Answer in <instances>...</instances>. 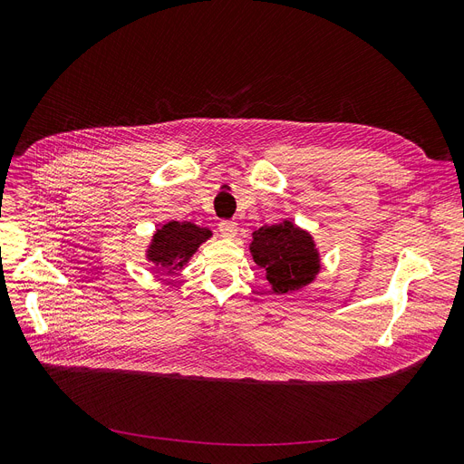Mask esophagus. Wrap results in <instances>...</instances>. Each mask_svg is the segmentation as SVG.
Here are the masks:
<instances>
[{
  "label": "esophagus",
  "instance_id": "34e87169",
  "mask_svg": "<svg viewBox=\"0 0 464 464\" xmlns=\"http://www.w3.org/2000/svg\"><path fill=\"white\" fill-rule=\"evenodd\" d=\"M218 232L222 237H227V240H232L237 234V224L234 220H222L218 224Z\"/></svg>",
  "mask_w": 464,
  "mask_h": 464
}]
</instances>
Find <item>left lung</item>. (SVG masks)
Returning a JSON list of instances; mask_svg holds the SVG:
<instances>
[{"label":"left lung","mask_w":464,"mask_h":464,"mask_svg":"<svg viewBox=\"0 0 464 464\" xmlns=\"http://www.w3.org/2000/svg\"><path fill=\"white\" fill-rule=\"evenodd\" d=\"M249 254L263 266L275 294H292L312 285L321 271V256L314 236L292 220L256 230Z\"/></svg>","instance_id":"obj_1"}]
</instances>
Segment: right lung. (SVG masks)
I'll use <instances>...</instances> for the list:
<instances>
[{"label": "right lung", "mask_w": 464, "mask_h": 464, "mask_svg": "<svg viewBox=\"0 0 464 464\" xmlns=\"http://www.w3.org/2000/svg\"><path fill=\"white\" fill-rule=\"evenodd\" d=\"M208 237H213V232L205 227H198V224L191 222L170 220L164 227L154 230L147 246L145 257L157 269L174 275L178 269H184L189 259L195 256V251Z\"/></svg>", "instance_id": "obj_1"}]
</instances>
